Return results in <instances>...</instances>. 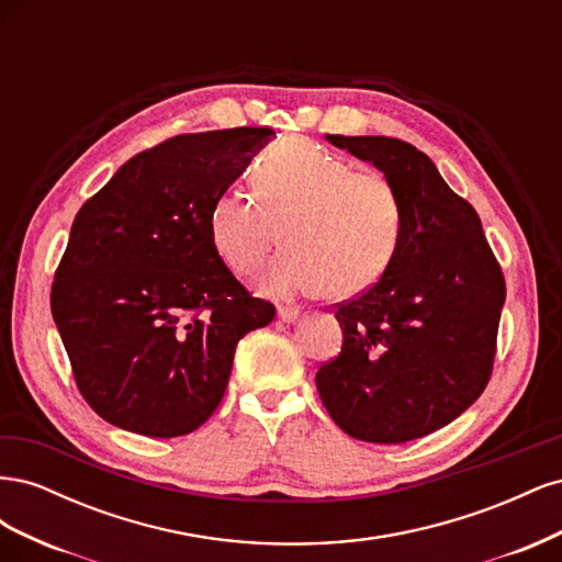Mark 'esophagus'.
<instances>
[{
	"mask_svg": "<svg viewBox=\"0 0 562 562\" xmlns=\"http://www.w3.org/2000/svg\"><path fill=\"white\" fill-rule=\"evenodd\" d=\"M279 318L285 321V323H295L300 318V310L297 307H281Z\"/></svg>",
	"mask_w": 562,
	"mask_h": 562,
	"instance_id": "34e87169",
	"label": "esophagus"
}]
</instances>
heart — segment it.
Returning <instances> with one entry per match:
<instances>
[{
    "mask_svg": "<svg viewBox=\"0 0 562 562\" xmlns=\"http://www.w3.org/2000/svg\"><path fill=\"white\" fill-rule=\"evenodd\" d=\"M250 178L255 199L241 190L213 199L209 236L217 258L239 277L255 274L281 236L285 250L262 277L269 295L349 297L378 283L394 262L405 206L386 173L291 138L267 149Z\"/></svg>",
    "mask_w": 562,
    "mask_h": 562,
    "instance_id": "obj_1",
    "label": "heart"
}]
</instances>
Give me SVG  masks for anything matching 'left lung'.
Listing matches in <instances>:
<instances>
[{"label":"left lung","instance_id":"1","mask_svg":"<svg viewBox=\"0 0 562 562\" xmlns=\"http://www.w3.org/2000/svg\"><path fill=\"white\" fill-rule=\"evenodd\" d=\"M328 140L396 182L405 229L384 277L335 304L342 351L318 368L316 389L351 438L407 443L457 419L487 386L504 271L479 213L424 151L384 135Z\"/></svg>","mask_w":562,"mask_h":562}]
</instances>
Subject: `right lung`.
<instances>
[{
    "label": "right lung",
    "instance_id": "obj_1",
    "mask_svg": "<svg viewBox=\"0 0 562 562\" xmlns=\"http://www.w3.org/2000/svg\"><path fill=\"white\" fill-rule=\"evenodd\" d=\"M271 133L176 135L79 209L50 314L79 394L114 427L192 434L223 401L239 339L274 321V304L236 281L209 236L213 199Z\"/></svg>",
    "mask_w": 562,
    "mask_h": 562
}]
</instances>
